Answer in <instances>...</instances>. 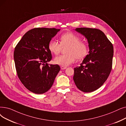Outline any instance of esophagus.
<instances>
[{
  "label": "esophagus",
  "instance_id": "1",
  "mask_svg": "<svg viewBox=\"0 0 126 126\" xmlns=\"http://www.w3.org/2000/svg\"><path fill=\"white\" fill-rule=\"evenodd\" d=\"M67 67L66 66H61V69H65Z\"/></svg>",
  "mask_w": 126,
  "mask_h": 126
}]
</instances>
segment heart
<instances>
[{
    "instance_id": "1",
    "label": "heart",
    "mask_w": 126,
    "mask_h": 126,
    "mask_svg": "<svg viewBox=\"0 0 126 126\" xmlns=\"http://www.w3.org/2000/svg\"><path fill=\"white\" fill-rule=\"evenodd\" d=\"M60 42L51 40L48 44V49L51 53L57 55L62 47L67 46L66 49L67 53L57 57L54 60V63L61 66H67L75 62L77 59H84L88 53L89 48L86 43L80 41L79 36L73 32H68L61 35Z\"/></svg>"
}]
</instances>
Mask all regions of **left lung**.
Returning a JSON list of instances; mask_svg holds the SVG:
<instances>
[{"instance_id": "obj_1", "label": "left lung", "mask_w": 126, "mask_h": 126, "mask_svg": "<svg viewBox=\"0 0 126 126\" xmlns=\"http://www.w3.org/2000/svg\"><path fill=\"white\" fill-rule=\"evenodd\" d=\"M75 30L87 39L90 51L80 66L74 68L73 79L79 90L85 93L92 92L101 86L110 75L113 46L99 29L78 28Z\"/></svg>"}]
</instances>
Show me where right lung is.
<instances>
[{
  "instance_id": "right-lung-1",
  "label": "right lung",
  "mask_w": 126,
  "mask_h": 126,
  "mask_svg": "<svg viewBox=\"0 0 126 126\" xmlns=\"http://www.w3.org/2000/svg\"><path fill=\"white\" fill-rule=\"evenodd\" d=\"M60 29L36 28L24 34L16 45L14 59L16 73L26 89L37 94L45 93L52 86L60 70L52 59L48 44Z\"/></svg>"
}]
</instances>
